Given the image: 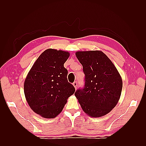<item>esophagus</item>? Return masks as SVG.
I'll return each mask as SVG.
<instances>
[{
  "label": "esophagus",
  "instance_id": "34e87169",
  "mask_svg": "<svg viewBox=\"0 0 146 146\" xmlns=\"http://www.w3.org/2000/svg\"><path fill=\"white\" fill-rule=\"evenodd\" d=\"M73 86H74V88H76V90L77 88V82H74L73 83Z\"/></svg>",
  "mask_w": 146,
  "mask_h": 146
}]
</instances>
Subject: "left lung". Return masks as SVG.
Masks as SVG:
<instances>
[{
    "label": "left lung",
    "instance_id": "obj_1",
    "mask_svg": "<svg viewBox=\"0 0 146 146\" xmlns=\"http://www.w3.org/2000/svg\"><path fill=\"white\" fill-rule=\"evenodd\" d=\"M77 59L85 75V86L75 96L83 111L92 117L106 115L120 99L122 80L115 66L100 50L78 51Z\"/></svg>",
    "mask_w": 146,
    "mask_h": 146
}]
</instances>
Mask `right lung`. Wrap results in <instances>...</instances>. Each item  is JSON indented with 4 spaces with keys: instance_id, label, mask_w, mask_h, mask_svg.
<instances>
[{
    "instance_id": "obj_1",
    "label": "right lung",
    "mask_w": 146,
    "mask_h": 146,
    "mask_svg": "<svg viewBox=\"0 0 146 146\" xmlns=\"http://www.w3.org/2000/svg\"><path fill=\"white\" fill-rule=\"evenodd\" d=\"M69 55L68 52L48 48L39 55L25 78L26 100L31 109L43 117L58 116L76 90L68 82V70L64 67Z\"/></svg>"
}]
</instances>
